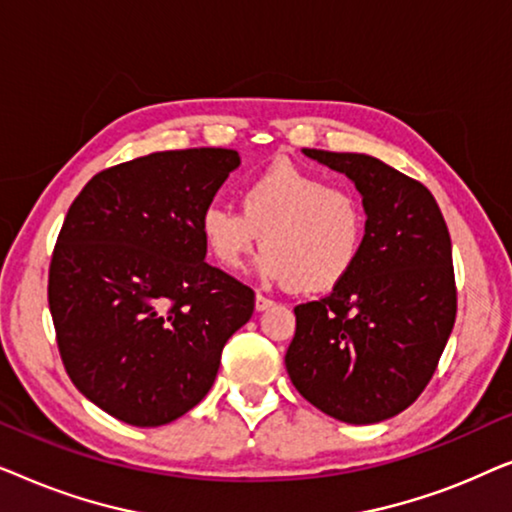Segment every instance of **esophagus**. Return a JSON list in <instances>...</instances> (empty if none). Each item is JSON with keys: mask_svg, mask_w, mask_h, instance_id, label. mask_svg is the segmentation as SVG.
I'll return each instance as SVG.
<instances>
[{"mask_svg": "<svg viewBox=\"0 0 512 512\" xmlns=\"http://www.w3.org/2000/svg\"><path fill=\"white\" fill-rule=\"evenodd\" d=\"M272 305H275V303H272L270 298H265V296H261V293H256V312H265V310H270Z\"/></svg>", "mask_w": 512, "mask_h": 512, "instance_id": "obj_1", "label": "esophagus"}]
</instances>
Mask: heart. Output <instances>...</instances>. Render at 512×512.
<instances>
[{"label":"heart","mask_w":512,"mask_h":512,"mask_svg":"<svg viewBox=\"0 0 512 512\" xmlns=\"http://www.w3.org/2000/svg\"><path fill=\"white\" fill-rule=\"evenodd\" d=\"M237 198L240 212L209 205L200 216L202 242L221 268L240 270L263 244L256 270L265 282L319 293L354 270L366 240L354 191L279 160L244 181Z\"/></svg>","instance_id":"obj_1"}]
</instances>
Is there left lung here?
Listing matches in <instances>:
<instances>
[{"label":"left lung","instance_id":"8db88e82","mask_svg":"<svg viewBox=\"0 0 512 512\" xmlns=\"http://www.w3.org/2000/svg\"><path fill=\"white\" fill-rule=\"evenodd\" d=\"M361 193L366 240L326 298L298 305L284 363L314 408L377 424L417 401L457 317L452 242L436 198L366 153L303 149Z\"/></svg>","mask_w":512,"mask_h":512}]
</instances>
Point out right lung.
Wrapping results in <instances>:
<instances>
[{
  "instance_id": "obj_1",
  "label": "right lung",
  "mask_w": 512,
  "mask_h": 512,
  "mask_svg": "<svg viewBox=\"0 0 512 512\" xmlns=\"http://www.w3.org/2000/svg\"><path fill=\"white\" fill-rule=\"evenodd\" d=\"M240 167L233 149L158 151L95 174L48 272L74 387L132 426L170 424L212 389L254 291L205 263L200 216Z\"/></svg>"
}]
</instances>
